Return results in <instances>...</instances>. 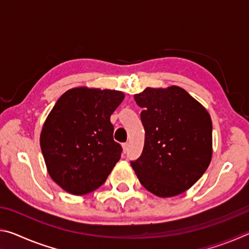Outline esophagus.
Masks as SVG:
<instances>
[{"mask_svg":"<svg viewBox=\"0 0 249 249\" xmlns=\"http://www.w3.org/2000/svg\"><path fill=\"white\" fill-rule=\"evenodd\" d=\"M127 149H128V142H124V144H123L124 153H126V151H127Z\"/></svg>","mask_w":249,"mask_h":249,"instance_id":"34e87169","label":"esophagus"}]
</instances>
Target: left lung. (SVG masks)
I'll use <instances>...</instances> for the list:
<instances>
[{
	"label": "left lung",
	"instance_id": "left-lung-1",
	"mask_svg": "<svg viewBox=\"0 0 249 249\" xmlns=\"http://www.w3.org/2000/svg\"><path fill=\"white\" fill-rule=\"evenodd\" d=\"M134 99L142 107L145 144L132 160L142 187L160 197L191 188L212 158V121L202 105L183 90L147 88Z\"/></svg>",
	"mask_w": 249,
	"mask_h": 249
}]
</instances>
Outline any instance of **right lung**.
I'll return each mask as SVG.
<instances>
[{
	"mask_svg": "<svg viewBox=\"0 0 249 249\" xmlns=\"http://www.w3.org/2000/svg\"><path fill=\"white\" fill-rule=\"evenodd\" d=\"M123 100L120 91L74 88L49 113L40 148L50 177L67 192L96 190L120 160L123 149L113 138L109 117Z\"/></svg>",
	"mask_w": 249,
	"mask_h": 249,
	"instance_id": "obj_1",
	"label": "right lung"
}]
</instances>
